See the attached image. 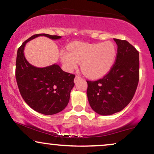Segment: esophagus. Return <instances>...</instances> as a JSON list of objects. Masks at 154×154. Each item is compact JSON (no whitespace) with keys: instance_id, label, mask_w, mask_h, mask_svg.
<instances>
[{"instance_id":"1","label":"esophagus","mask_w":154,"mask_h":154,"mask_svg":"<svg viewBox=\"0 0 154 154\" xmlns=\"http://www.w3.org/2000/svg\"><path fill=\"white\" fill-rule=\"evenodd\" d=\"M80 79H81V77H79V76H76L75 78V83L78 82V81H79Z\"/></svg>"}]
</instances>
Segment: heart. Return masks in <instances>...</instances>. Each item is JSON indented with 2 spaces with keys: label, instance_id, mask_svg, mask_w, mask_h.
Segmentation results:
<instances>
[{
  "label": "heart",
  "instance_id": "1",
  "mask_svg": "<svg viewBox=\"0 0 154 154\" xmlns=\"http://www.w3.org/2000/svg\"><path fill=\"white\" fill-rule=\"evenodd\" d=\"M116 48L111 41L70 44L68 51L60 53V59L67 71L72 72L81 63L83 73L90 78H99L110 71L116 58Z\"/></svg>",
  "mask_w": 154,
  "mask_h": 154
}]
</instances>
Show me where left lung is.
I'll return each instance as SVG.
<instances>
[{"label": "left lung", "mask_w": 154, "mask_h": 154, "mask_svg": "<svg viewBox=\"0 0 154 154\" xmlns=\"http://www.w3.org/2000/svg\"><path fill=\"white\" fill-rule=\"evenodd\" d=\"M117 45L116 62L105 77L87 81L91 107L100 115L122 111L133 98L139 81V53L127 40L114 39Z\"/></svg>", "instance_id": "obj_1"}]
</instances>
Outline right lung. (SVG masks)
I'll return each instance as SVG.
<instances>
[{
	"label": "right lung",
	"mask_w": 154,
	"mask_h": 154,
	"mask_svg": "<svg viewBox=\"0 0 154 154\" xmlns=\"http://www.w3.org/2000/svg\"><path fill=\"white\" fill-rule=\"evenodd\" d=\"M40 36L59 40L61 36L37 34L30 37L19 48L16 61V79L23 99L35 111L53 115L66 108L75 83V75L63 72L59 65L36 67L24 56L26 43Z\"/></svg>",
	"instance_id": "1"
}]
</instances>
